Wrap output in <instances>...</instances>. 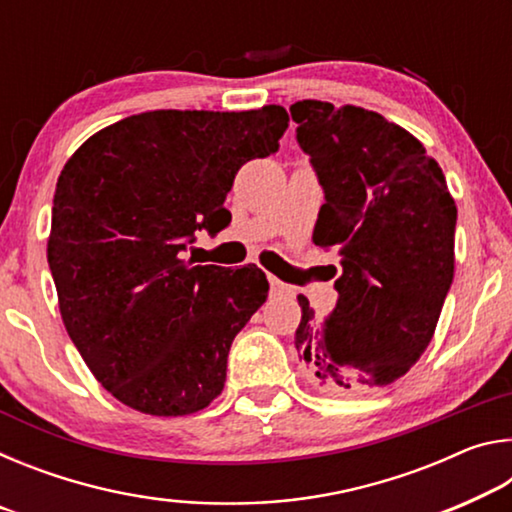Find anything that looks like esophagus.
<instances>
[{
	"mask_svg": "<svg viewBox=\"0 0 512 512\" xmlns=\"http://www.w3.org/2000/svg\"><path fill=\"white\" fill-rule=\"evenodd\" d=\"M268 282H271V291L273 293H293V289L289 287V284H284L282 280H277V277H273V275H268Z\"/></svg>",
	"mask_w": 512,
	"mask_h": 512,
	"instance_id": "34e87169",
	"label": "esophagus"
}]
</instances>
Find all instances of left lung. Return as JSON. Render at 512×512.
<instances>
[{
    "mask_svg": "<svg viewBox=\"0 0 512 512\" xmlns=\"http://www.w3.org/2000/svg\"><path fill=\"white\" fill-rule=\"evenodd\" d=\"M289 110L325 194L314 244L341 257L336 307L316 318L298 296L293 345L320 391L368 393L427 350L454 280L456 205L438 162L402 126L311 99Z\"/></svg>",
    "mask_w": 512,
    "mask_h": 512,
    "instance_id": "left-lung-1",
    "label": "left lung"
}]
</instances>
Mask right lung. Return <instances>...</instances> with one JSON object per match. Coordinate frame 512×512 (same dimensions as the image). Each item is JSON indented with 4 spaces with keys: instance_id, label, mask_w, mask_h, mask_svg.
Returning <instances> with one entry per match:
<instances>
[{
    "instance_id": "obj_1",
    "label": "right lung",
    "mask_w": 512,
    "mask_h": 512,
    "mask_svg": "<svg viewBox=\"0 0 512 512\" xmlns=\"http://www.w3.org/2000/svg\"><path fill=\"white\" fill-rule=\"evenodd\" d=\"M282 106L153 110L76 151L56 183L47 262L69 339L108 393L149 415L219 397L228 352L268 293L255 264L194 266L196 230L230 223L241 164L280 149Z\"/></svg>"
}]
</instances>
